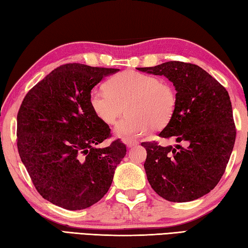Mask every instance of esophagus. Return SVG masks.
Returning a JSON list of instances; mask_svg holds the SVG:
<instances>
[{
  "instance_id": "34e87169",
  "label": "esophagus",
  "mask_w": 248,
  "mask_h": 248,
  "mask_svg": "<svg viewBox=\"0 0 248 248\" xmlns=\"http://www.w3.org/2000/svg\"><path fill=\"white\" fill-rule=\"evenodd\" d=\"M124 142L125 143V145L128 146V148H132V146L137 145L139 142H138L137 140H132V139H124Z\"/></svg>"
}]
</instances>
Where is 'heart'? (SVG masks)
<instances>
[{
	"mask_svg": "<svg viewBox=\"0 0 248 248\" xmlns=\"http://www.w3.org/2000/svg\"><path fill=\"white\" fill-rule=\"evenodd\" d=\"M90 106L106 124H114L127 108L129 114L117 124L116 131L124 138H133L169 124L177 107V96L170 83L129 70L109 78L106 90L92 92Z\"/></svg>",
	"mask_w": 248,
	"mask_h": 248,
	"instance_id": "obj_1",
	"label": "heart"
}]
</instances>
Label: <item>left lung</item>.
Returning a JSON list of instances; mask_svg holds the SVG:
<instances>
[{"label":"left lung","instance_id":"left-lung-1","mask_svg":"<svg viewBox=\"0 0 248 248\" xmlns=\"http://www.w3.org/2000/svg\"><path fill=\"white\" fill-rule=\"evenodd\" d=\"M138 70L164 75L174 84L177 107L158 137L185 143L173 148L142 142L151 187L171 202L198 199L220 182L234 146L236 129L228 91L200 66L187 62Z\"/></svg>","mask_w":248,"mask_h":248}]
</instances>
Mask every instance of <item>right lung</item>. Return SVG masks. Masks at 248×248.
Segmentation results:
<instances>
[{
  "instance_id": "obj_1",
  "label": "right lung",
  "mask_w": 248,
  "mask_h": 248,
  "mask_svg": "<svg viewBox=\"0 0 248 248\" xmlns=\"http://www.w3.org/2000/svg\"><path fill=\"white\" fill-rule=\"evenodd\" d=\"M118 69L81 63L58 66L25 96L17 114V149L43 198L82 210L106 195L127 148L120 139L107 148L109 125L90 106L91 91Z\"/></svg>"
}]
</instances>
